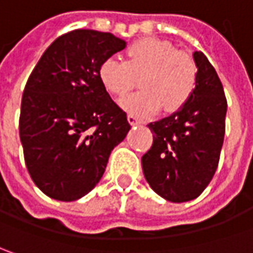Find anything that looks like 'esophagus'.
I'll use <instances>...</instances> for the list:
<instances>
[{"mask_svg":"<svg viewBox=\"0 0 253 253\" xmlns=\"http://www.w3.org/2000/svg\"><path fill=\"white\" fill-rule=\"evenodd\" d=\"M127 120H128V123H130L131 126H134V125H141V123H143L140 119H137L136 116H133V115L127 116Z\"/></svg>","mask_w":253,"mask_h":253,"instance_id":"esophagus-1","label":"esophagus"}]
</instances>
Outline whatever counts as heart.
<instances>
[{"instance_id": "b5f03b06", "label": "heart", "mask_w": 253, "mask_h": 253, "mask_svg": "<svg viewBox=\"0 0 253 253\" xmlns=\"http://www.w3.org/2000/svg\"><path fill=\"white\" fill-rule=\"evenodd\" d=\"M140 89L120 100V106L133 116H151L161 106L175 112L185 105L195 90L198 71L191 56L180 52L172 43L157 38L133 42L126 61L110 56L99 66V81L113 96H123L136 86Z\"/></svg>"}]
</instances>
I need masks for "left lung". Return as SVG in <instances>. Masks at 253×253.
<instances>
[{
    "mask_svg": "<svg viewBox=\"0 0 253 253\" xmlns=\"http://www.w3.org/2000/svg\"><path fill=\"white\" fill-rule=\"evenodd\" d=\"M198 79L185 105L148 125L153 146L141 157L150 187L171 203L197 198L212 180L225 134L226 99L214 66L192 53Z\"/></svg>",
    "mask_w": 253,
    "mask_h": 253,
    "instance_id": "left-lung-1",
    "label": "left lung"
}]
</instances>
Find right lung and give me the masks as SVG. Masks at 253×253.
<instances>
[{
  "instance_id": "1",
  "label": "right lung",
  "mask_w": 253,
  "mask_h": 253,
  "mask_svg": "<svg viewBox=\"0 0 253 253\" xmlns=\"http://www.w3.org/2000/svg\"><path fill=\"white\" fill-rule=\"evenodd\" d=\"M126 45L110 32L72 31L50 43L28 79L19 137L32 181L53 200L92 191L130 130L99 81L100 63Z\"/></svg>"
}]
</instances>
